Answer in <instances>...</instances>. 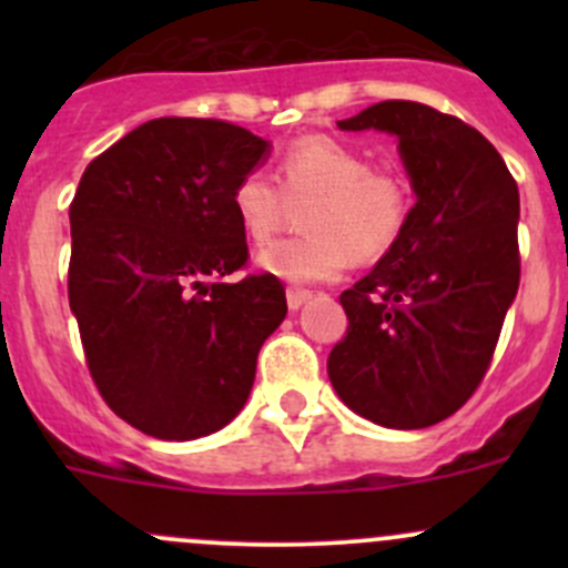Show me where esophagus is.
Here are the masks:
<instances>
[{
	"label": "esophagus",
	"instance_id": "34e87169",
	"mask_svg": "<svg viewBox=\"0 0 568 568\" xmlns=\"http://www.w3.org/2000/svg\"><path fill=\"white\" fill-rule=\"evenodd\" d=\"M311 291H305V288H288L285 291V300H288V307L291 311H300L302 305H305L307 300H311Z\"/></svg>",
	"mask_w": 568,
	"mask_h": 568
}]
</instances>
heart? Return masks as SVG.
<instances>
[{
    "instance_id": "1",
    "label": "heart",
    "mask_w": 568,
    "mask_h": 568,
    "mask_svg": "<svg viewBox=\"0 0 568 568\" xmlns=\"http://www.w3.org/2000/svg\"><path fill=\"white\" fill-rule=\"evenodd\" d=\"M285 197H316L305 211L311 233L280 239L257 252V266L285 283H324L357 257L374 263L395 250L412 220V186L398 170L374 168L363 151L326 134L288 142L280 183L266 170H247L231 192L233 216L250 242L274 236Z\"/></svg>"
}]
</instances>
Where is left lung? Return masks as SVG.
Returning <instances> with one entry per match:
<instances>
[{
    "mask_svg": "<svg viewBox=\"0 0 568 568\" xmlns=\"http://www.w3.org/2000/svg\"><path fill=\"white\" fill-rule=\"evenodd\" d=\"M337 129L398 136L417 203L395 250L341 294L348 329L326 374L379 426H434L478 390L517 296V181L480 131L417 101H382Z\"/></svg>",
    "mask_w": 568,
    "mask_h": 568,
    "instance_id": "obj_1",
    "label": "left lung"
}]
</instances>
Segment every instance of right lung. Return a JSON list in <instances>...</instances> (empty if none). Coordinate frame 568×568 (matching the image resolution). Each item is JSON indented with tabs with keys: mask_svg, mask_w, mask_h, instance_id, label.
Here are the masks:
<instances>
[{
	"mask_svg": "<svg viewBox=\"0 0 568 568\" xmlns=\"http://www.w3.org/2000/svg\"><path fill=\"white\" fill-rule=\"evenodd\" d=\"M266 151L225 120H148L73 194L68 300L84 359L109 409L148 437L227 426L288 313L274 274L222 280L250 257L231 192Z\"/></svg>",
	"mask_w": 568,
	"mask_h": 568,
	"instance_id": "1",
	"label": "right lung"
}]
</instances>
